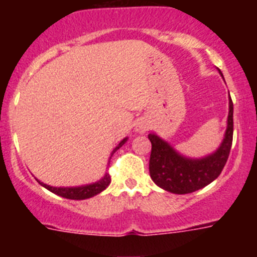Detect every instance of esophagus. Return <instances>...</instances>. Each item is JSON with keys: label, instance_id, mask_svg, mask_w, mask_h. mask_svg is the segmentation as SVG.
<instances>
[{"label": "esophagus", "instance_id": "esophagus-1", "mask_svg": "<svg viewBox=\"0 0 257 257\" xmlns=\"http://www.w3.org/2000/svg\"><path fill=\"white\" fill-rule=\"evenodd\" d=\"M149 130V122L145 119H139L135 123V131L138 134H144L145 131Z\"/></svg>", "mask_w": 257, "mask_h": 257}]
</instances>
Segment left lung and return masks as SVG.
Returning a JSON list of instances; mask_svg holds the SVG:
<instances>
[{
	"label": "left lung",
	"mask_w": 257,
	"mask_h": 257,
	"mask_svg": "<svg viewBox=\"0 0 257 257\" xmlns=\"http://www.w3.org/2000/svg\"><path fill=\"white\" fill-rule=\"evenodd\" d=\"M148 139L152 143L149 174L158 187L174 194H187L202 189L221 174L230 153L233 142L231 99L229 97V113L224 139L219 148L207 156L201 158L184 156L156 133L149 134Z\"/></svg>",
	"instance_id": "obj_1"
}]
</instances>
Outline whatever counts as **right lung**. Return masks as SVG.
I'll return each instance as SVG.
<instances>
[{
  "instance_id": "add662e5",
  "label": "right lung",
  "mask_w": 257,
  "mask_h": 257,
  "mask_svg": "<svg viewBox=\"0 0 257 257\" xmlns=\"http://www.w3.org/2000/svg\"><path fill=\"white\" fill-rule=\"evenodd\" d=\"M128 138H124L119 142V144L115 147L114 149L110 153V157H109L108 160V166L109 162H110V158H112L113 154L118 151V149L121 148L122 145L127 142ZM38 183L42 185L44 188H46L47 190L52 192L54 194H58V196L63 197V198H68V199H76V201H81V199H87V198H91V197L96 196L99 193L103 192L106 187H108L109 184H110V176H109L108 172H105L103 178L100 180L95 181V183L91 184H85V185H79V187H51V185H47V184L42 183L38 179H36Z\"/></svg>"
}]
</instances>
